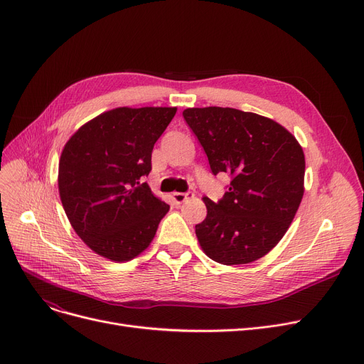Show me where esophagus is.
Listing matches in <instances>:
<instances>
[{
  "label": "esophagus",
  "instance_id": "obj_1",
  "mask_svg": "<svg viewBox=\"0 0 364 364\" xmlns=\"http://www.w3.org/2000/svg\"><path fill=\"white\" fill-rule=\"evenodd\" d=\"M195 195L193 193H190V192H187V193H180V192H174L171 195V198H172V200H174V203L176 205H181V203H184L186 200H188V199H192Z\"/></svg>",
  "mask_w": 364,
  "mask_h": 364
}]
</instances>
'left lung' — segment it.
<instances>
[{
  "label": "left lung",
  "instance_id": "8db88e82",
  "mask_svg": "<svg viewBox=\"0 0 364 364\" xmlns=\"http://www.w3.org/2000/svg\"><path fill=\"white\" fill-rule=\"evenodd\" d=\"M183 117L202 144L213 174L227 172L223 199L203 198L196 225L202 251L224 265L254 262L288 232L304 196L305 158L276 121L232 107H188Z\"/></svg>",
  "mask_w": 364,
  "mask_h": 364
}]
</instances>
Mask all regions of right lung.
I'll return each instance as SVG.
<instances>
[{
	"label": "right lung",
	"mask_w": 364,
	"mask_h": 364,
	"mask_svg": "<svg viewBox=\"0 0 364 364\" xmlns=\"http://www.w3.org/2000/svg\"><path fill=\"white\" fill-rule=\"evenodd\" d=\"M177 107H117L84 124L59 161V193L91 251L125 262L147 250L169 205L140 180Z\"/></svg>",
	"instance_id": "add662e5"
}]
</instances>
